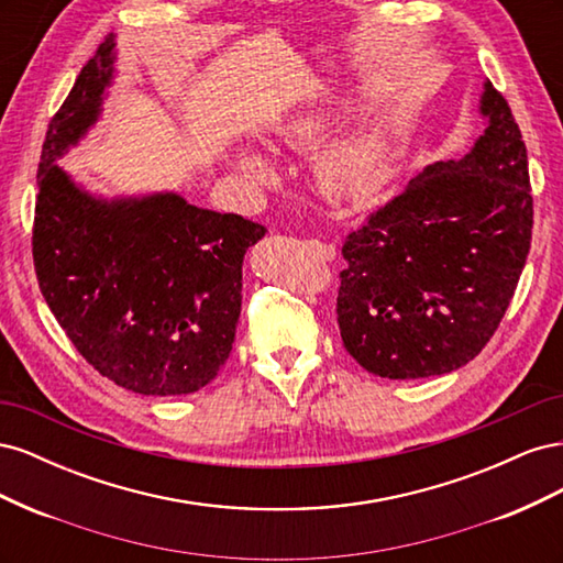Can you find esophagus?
Segmentation results:
<instances>
[{"label":"esophagus","mask_w":563,"mask_h":563,"mask_svg":"<svg viewBox=\"0 0 563 563\" xmlns=\"http://www.w3.org/2000/svg\"><path fill=\"white\" fill-rule=\"evenodd\" d=\"M308 246L312 249V253H317L321 261H333L335 258V246L327 244V242H319V240H310Z\"/></svg>","instance_id":"esophagus-1"}]
</instances>
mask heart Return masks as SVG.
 <instances>
[{
  "label": "heart",
  "mask_w": 563,
  "mask_h": 563,
  "mask_svg": "<svg viewBox=\"0 0 563 563\" xmlns=\"http://www.w3.org/2000/svg\"><path fill=\"white\" fill-rule=\"evenodd\" d=\"M340 100L327 98L282 117L269 133L277 150L314 147L331 135ZM389 159V133L385 124H368L331 143L319 157L321 187L333 199H360L378 185ZM232 168L258 187L275 185L277 166L265 152L240 150L232 157Z\"/></svg>",
  "instance_id": "b5f03b06"
}]
</instances>
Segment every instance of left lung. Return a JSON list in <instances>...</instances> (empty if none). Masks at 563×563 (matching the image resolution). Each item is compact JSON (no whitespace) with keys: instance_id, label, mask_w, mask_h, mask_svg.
<instances>
[{"instance_id":"obj_1","label":"left lung","mask_w":563,"mask_h":563,"mask_svg":"<svg viewBox=\"0 0 563 563\" xmlns=\"http://www.w3.org/2000/svg\"><path fill=\"white\" fill-rule=\"evenodd\" d=\"M479 114L486 129L465 157L424 166L343 244L340 335L373 376L465 366L515 296L533 228L526 145L488 79Z\"/></svg>"}]
</instances>
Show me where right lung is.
Instances as JSON below:
<instances>
[{
    "instance_id": "right-lung-1",
    "label": "right lung",
    "mask_w": 563,
    "mask_h": 563,
    "mask_svg": "<svg viewBox=\"0 0 563 563\" xmlns=\"http://www.w3.org/2000/svg\"><path fill=\"white\" fill-rule=\"evenodd\" d=\"M114 63L110 35L48 124L32 232L37 282L100 376L139 395H192L228 362L244 255L267 230L168 190L103 197L65 172L58 162L103 114Z\"/></svg>"
}]
</instances>
